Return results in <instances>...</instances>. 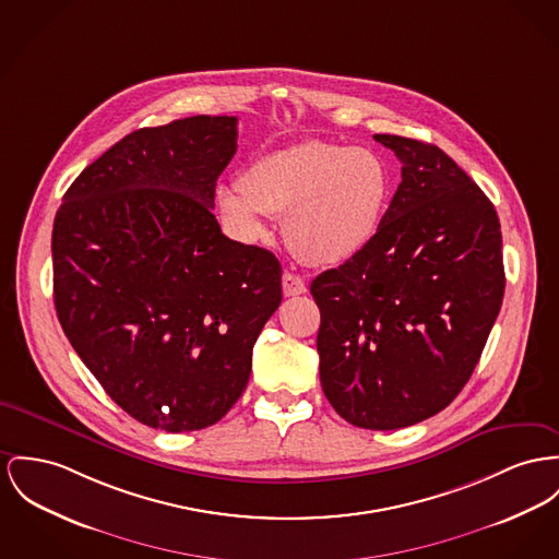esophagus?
Returning <instances> with one entry per match:
<instances>
[{
  "label": "esophagus",
  "instance_id": "esophagus-1",
  "mask_svg": "<svg viewBox=\"0 0 559 559\" xmlns=\"http://www.w3.org/2000/svg\"><path fill=\"white\" fill-rule=\"evenodd\" d=\"M282 288H284L286 297H298V295L307 293V286H305L302 277L297 275V273H288V271L282 277Z\"/></svg>",
  "mask_w": 559,
  "mask_h": 559
}]
</instances>
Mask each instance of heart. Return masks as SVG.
Segmentation results:
<instances>
[{
    "instance_id": "1",
    "label": "heart",
    "mask_w": 559,
    "mask_h": 559,
    "mask_svg": "<svg viewBox=\"0 0 559 559\" xmlns=\"http://www.w3.org/2000/svg\"><path fill=\"white\" fill-rule=\"evenodd\" d=\"M388 199V174L377 154L318 140L254 160L241 185L218 188L226 224L261 239L269 216H286V237L300 259L336 264L371 241Z\"/></svg>"
}]
</instances>
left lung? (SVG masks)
I'll use <instances>...</instances> for the list:
<instances>
[{"mask_svg": "<svg viewBox=\"0 0 559 559\" xmlns=\"http://www.w3.org/2000/svg\"><path fill=\"white\" fill-rule=\"evenodd\" d=\"M403 163L371 241L320 273V381L333 409L369 430L424 421L475 371L504 297L491 201L441 148L374 135Z\"/></svg>", "mask_w": 559, "mask_h": 559, "instance_id": "8db88e82", "label": "left lung"}]
</instances>
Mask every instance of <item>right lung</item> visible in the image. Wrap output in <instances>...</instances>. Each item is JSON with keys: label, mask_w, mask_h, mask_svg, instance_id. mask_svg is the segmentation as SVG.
<instances>
[{"label": "right lung", "mask_w": 559, "mask_h": 559, "mask_svg": "<svg viewBox=\"0 0 559 559\" xmlns=\"http://www.w3.org/2000/svg\"><path fill=\"white\" fill-rule=\"evenodd\" d=\"M237 150L235 116H190L122 138L63 194L55 309L118 407L156 430L221 421L282 302V264L212 214Z\"/></svg>", "instance_id": "obj_1"}]
</instances>
